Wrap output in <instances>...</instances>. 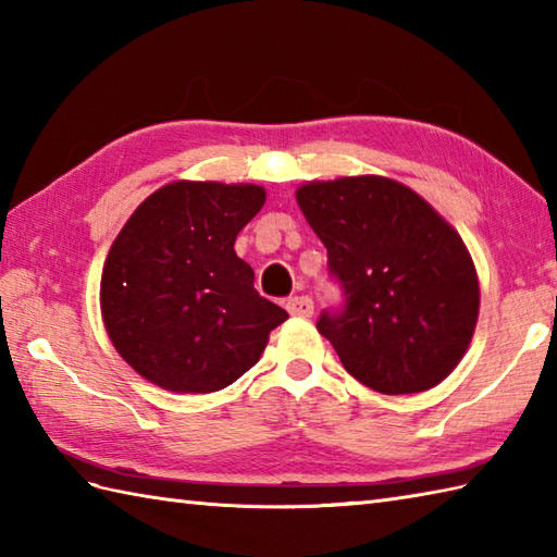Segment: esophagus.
Wrapping results in <instances>:
<instances>
[{"label": "esophagus", "instance_id": "1", "mask_svg": "<svg viewBox=\"0 0 557 557\" xmlns=\"http://www.w3.org/2000/svg\"><path fill=\"white\" fill-rule=\"evenodd\" d=\"M285 306L294 318H311L313 313V301L309 297H292Z\"/></svg>", "mask_w": 557, "mask_h": 557}]
</instances>
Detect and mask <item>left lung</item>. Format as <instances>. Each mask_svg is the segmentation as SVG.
<instances>
[{
	"mask_svg": "<svg viewBox=\"0 0 557 557\" xmlns=\"http://www.w3.org/2000/svg\"><path fill=\"white\" fill-rule=\"evenodd\" d=\"M327 248L345 311L318 333L342 366L383 395L435 387L457 369L479 321V275L457 230L409 186L361 174L297 188Z\"/></svg>",
	"mask_w": 557,
	"mask_h": 557,
	"instance_id": "left-lung-1",
	"label": "left lung"
}]
</instances>
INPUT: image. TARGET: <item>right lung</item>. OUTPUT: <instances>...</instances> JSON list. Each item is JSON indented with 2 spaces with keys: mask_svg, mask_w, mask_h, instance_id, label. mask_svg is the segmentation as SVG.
Masks as SVG:
<instances>
[{
  "mask_svg": "<svg viewBox=\"0 0 557 557\" xmlns=\"http://www.w3.org/2000/svg\"><path fill=\"white\" fill-rule=\"evenodd\" d=\"M265 203L256 184L180 180L140 203L104 258L102 323L120 357L170 393H218L265 351L287 311L260 297L234 242Z\"/></svg>",
  "mask_w": 557,
  "mask_h": 557,
  "instance_id": "obj_1",
  "label": "right lung"
}]
</instances>
